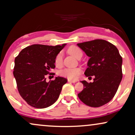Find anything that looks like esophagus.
I'll return each instance as SVG.
<instances>
[{
    "label": "esophagus",
    "instance_id": "1",
    "mask_svg": "<svg viewBox=\"0 0 135 135\" xmlns=\"http://www.w3.org/2000/svg\"><path fill=\"white\" fill-rule=\"evenodd\" d=\"M68 81H69V82H71V83H73L76 82V80H70V79L68 80Z\"/></svg>",
    "mask_w": 135,
    "mask_h": 135
}]
</instances>
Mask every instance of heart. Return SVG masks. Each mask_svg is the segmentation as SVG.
<instances>
[{
    "instance_id": "1",
    "label": "heart",
    "mask_w": 135,
    "mask_h": 135,
    "mask_svg": "<svg viewBox=\"0 0 135 135\" xmlns=\"http://www.w3.org/2000/svg\"><path fill=\"white\" fill-rule=\"evenodd\" d=\"M69 54L73 55L76 59L82 56V52L78 47L76 46H71L69 50ZM63 63V54L62 52H60L57 54L55 59V64L57 67H60L62 65ZM81 72V70L80 68H65L59 71V75L64 76L69 78L70 80H76L79 76Z\"/></svg>"
}]
</instances>
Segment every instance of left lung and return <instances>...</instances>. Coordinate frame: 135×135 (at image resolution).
<instances>
[{
    "mask_svg": "<svg viewBox=\"0 0 135 135\" xmlns=\"http://www.w3.org/2000/svg\"><path fill=\"white\" fill-rule=\"evenodd\" d=\"M77 45L90 57L85 75L95 76L92 83L81 81L83 89L78 97L85 105L100 107L110 102L117 93L122 79V57L117 48L105 40L97 39Z\"/></svg>",
    "mask_w": 135,
    "mask_h": 135,
    "instance_id": "8db88e82",
    "label": "left lung"
}]
</instances>
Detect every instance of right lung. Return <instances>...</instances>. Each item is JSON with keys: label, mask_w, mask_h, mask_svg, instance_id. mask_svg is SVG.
I'll use <instances>...</instances> for the list:
<instances>
[{"label": "right lung", "mask_w": 135, "mask_h": 135, "mask_svg": "<svg viewBox=\"0 0 135 135\" xmlns=\"http://www.w3.org/2000/svg\"><path fill=\"white\" fill-rule=\"evenodd\" d=\"M66 45L35 44L23 49L15 57L13 76L20 96L29 105L45 108L59 98L67 80L57 76L47 82L45 76L55 67L56 56Z\"/></svg>", "instance_id": "1"}]
</instances>
